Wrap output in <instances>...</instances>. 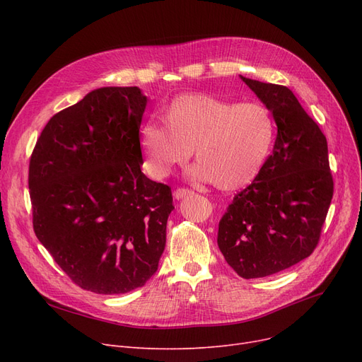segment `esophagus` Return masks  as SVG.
Listing matches in <instances>:
<instances>
[{
    "label": "esophagus",
    "mask_w": 362,
    "mask_h": 362,
    "mask_svg": "<svg viewBox=\"0 0 362 362\" xmlns=\"http://www.w3.org/2000/svg\"><path fill=\"white\" fill-rule=\"evenodd\" d=\"M194 192L191 191V189H185V187H179V189H176L175 191V198L176 199H183L185 197H189V195H192Z\"/></svg>",
    "instance_id": "obj_1"
}]
</instances>
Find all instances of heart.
<instances>
[{
	"mask_svg": "<svg viewBox=\"0 0 362 362\" xmlns=\"http://www.w3.org/2000/svg\"><path fill=\"white\" fill-rule=\"evenodd\" d=\"M164 122L141 126L139 142L148 173L170 176L194 154L191 176L213 182L223 191L250 185L267 160L274 139V120L259 103H229L213 95H180L171 101Z\"/></svg>",
	"mask_w": 362,
	"mask_h": 362,
	"instance_id": "1",
	"label": "heart"
}]
</instances>
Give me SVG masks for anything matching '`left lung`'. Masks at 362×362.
I'll return each instance as SVG.
<instances>
[{
  "instance_id": "left-lung-1",
  "label": "left lung",
  "mask_w": 362,
  "mask_h": 362,
  "mask_svg": "<svg viewBox=\"0 0 362 362\" xmlns=\"http://www.w3.org/2000/svg\"><path fill=\"white\" fill-rule=\"evenodd\" d=\"M239 78L273 114L277 135L259 175L220 220L217 243L240 277L258 279L313 254L333 198V179L326 136L293 92Z\"/></svg>"
}]
</instances>
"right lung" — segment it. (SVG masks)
I'll return each instance as SVG.
<instances>
[{
	"label": "right lung",
	"mask_w": 362,
	"mask_h": 362,
	"mask_svg": "<svg viewBox=\"0 0 362 362\" xmlns=\"http://www.w3.org/2000/svg\"><path fill=\"white\" fill-rule=\"evenodd\" d=\"M138 86H104L49 119L29 164L33 230L82 289L127 293L156 274L175 210L142 173Z\"/></svg>",
	"instance_id": "add662e5"
}]
</instances>
